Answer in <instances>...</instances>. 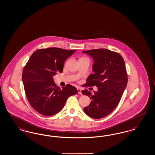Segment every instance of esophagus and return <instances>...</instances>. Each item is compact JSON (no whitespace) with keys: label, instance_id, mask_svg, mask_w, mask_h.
I'll use <instances>...</instances> for the list:
<instances>
[{"label":"esophagus","instance_id":"34e87169","mask_svg":"<svg viewBox=\"0 0 155 155\" xmlns=\"http://www.w3.org/2000/svg\"><path fill=\"white\" fill-rule=\"evenodd\" d=\"M77 91H78V94H82V92H81L82 90H81V89H80V88H78V89H77Z\"/></svg>","mask_w":155,"mask_h":155}]
</instances>
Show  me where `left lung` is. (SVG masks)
<instances>
[{"label": "left lung", "instance_id": "8db88e82", "mask_svg": "<svg viewBox=\"0 0 155 155\" xmlns=\"http://www.w3.org/2000/svg\"><path fill=\"white\" fill-rule=\"evenodd\" d=\"M94 60L93 70L84 86H96L97 91L91 93L84 90L82 93L90 97L91 104L84 110L89 117L96 119L105 117L117 107L128 82L124 60L118 53L105 48L83 51Z\"/></svg>", "mask_w": 155, "mask_h": 155}]
</instances>
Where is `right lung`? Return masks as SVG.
Segmentation results:
<instances>
[{
  "label": "right lung",
  "instance_id": "add662e5",
  "mask_svg": "<svg viewBox=\"0 0 155 155\" xmlns=\"http://www.w3.org/2000/svg\"><path fill=\"white\" fill-rule=\"evenodd\" d=\"M58 48H40L34 52L23 69L22 81L27 100L37 112L46 116L60 112L67 99L77 93L74 86L57 87L53 76L62 73L65 61L75 53Z\"/></svg>",
  "mask_w": 155,
  "mask_h": 155
}]
</instances>
